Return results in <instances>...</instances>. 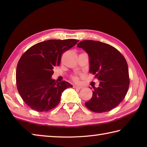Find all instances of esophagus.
<instances>
[{
  "label": "esophagus",
  "mask_w": 147,
  "mask_h": 147,
  "mask_svg": "<svg viewBox=\"0 0 147 147\" xmlns=\"http://www.w3.org/2000/svg\"><path fill=\"white\" fill-rule=\"evenodd\" d=\"M73 87H74V88L78 89H80L82 88H83V87L82 86H76V85H74Z\"/></svg>",
  "instance_id": "1"
}]
</instances>
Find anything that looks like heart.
Instances as JSON below:
<instances>
[{
    "label": "heart",
    "mask_w": 147,
    "mask_h": 147,
    "mask_svg": "<svg viewBox=\"0 0 147 147\" xmlns=\"http://www.w3.org/2000/svg\"><path fill=\"white\" fill-rule=\"evenodd\" d=\"M72 79L74 81H78V76H77L76 75H74V76H72Z\"/></svg>",
    "instance_id": "b5f03b06"
}]
</instances>
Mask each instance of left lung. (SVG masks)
I'll return each mask as SVG.
<instances>
[{"label": "left lung", "instance_id": "obj_1", "mask_svg": "<svg viewBox=\"0 0 147 147\" xmlns=\"http://www.w3.org/2000/svg\"><path fill=\"white\" fill-rule=\"evenodd\" d=\"M89 57L90 73L100 81L93 87V96L85 106L95 113L106 112L115 108L125 97L130 78L128 64L115 47L93 40L82 41L77 45Z\"/></svg>", "mask_w": 147, "mask_h": 147}]
</instances>
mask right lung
Instances as JSON below:
<instances>
[{
	"label": "right lung",
	"instance_id": "add662e5",
	"mask_svg": "<svg viewBox=\"0 0 147 147\" xmlns=\"http://www.w3.org/2000/svg\"><path fill=\"white\" fill-rule=\"evenodd\" d=\"M79 41L51 39L34 45L21 56L16 70L17 88L23 101L39 112L55 108L62 92L73 86L51 78L53 69L60 64L62 54Z\"/></svg>",
	"mask_w": 147,
	"mask_h": 147
}]
</instances>
